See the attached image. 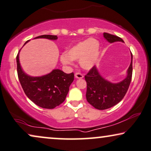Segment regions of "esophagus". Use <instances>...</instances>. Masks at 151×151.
<instances>
[{
  "label": "esophagus",
  "mask_w": 151,
  "mask_h": 151,
  "mask_svg": "<svg viewBox=\"0 0 151 151\" xmlns=\"http://www.w3.org/2000/svg\"><path fill=\"white\" fill-rule=\"evenodd\" d=\"M74 76H75V77L77 78V79H82V78H83V74L80 73V72H77V73H75Z\"/></svg>",
  "instance_id": "34e87169"
}]
</instances>
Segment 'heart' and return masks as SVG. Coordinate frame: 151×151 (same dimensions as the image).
<instances>
[{
	"instance_id": "obj_1",
	"label": "heart",
	"mask_w": 151,
	"mask_h": 151,
	"mask_svg": "<svg viewBox=\"0 0 151 151\" xmlns=\"http://www.w3.org/2000/svg\"><path fill=\"white\" fill-rule=\"evenodd\" d=\"M100 53V43L94 38L79 42L60 56V61L65 65H71L72 60H79L83 69L90 70L95 65Z\"/></svg>"
}]
</instances>
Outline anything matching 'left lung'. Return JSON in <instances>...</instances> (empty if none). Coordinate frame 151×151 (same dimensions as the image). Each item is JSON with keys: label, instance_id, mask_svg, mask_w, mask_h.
<instances>
[{"label": "left lung", "instance_id": "1", "mask_svg": "<svg viewBox=\"0 0 151 151\" xmlns=\"http://www.w3.org/2000/svg\"><path fill=\"white\" fill-rule=\"evenodd\" d=\"M104 37L109 42H123L118 36L104 33ZM132 76V61L128 70L127 76L123 81L113 83L106 81L99 74L96 67L93 66L85 75L87 83L86 100L93 107L99 110H104L111 108L122 100L126 94L130 84Z\"/></svg>", "mask_w": 151, "mask_h": 151}]
</instances>
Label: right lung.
Wrapping results in <instances>:
<instances>
[{
    "label": "right lung",
    "mask_w": 151,
    "mask_h": 151,
    "mask_svg": "<svg viewBox=\"0 0 151 151\" xmlns=\"http://www.w3.org/2000/svg\"><path fill=\"white\" fill-rule=\"evenodd\" d=\"M35 38L56 40L58 37L43 35ZM17 74L22 88L32 102L44 109H53L64 102L70 86L74 81L73 72L66 74L60 70H53L51 73L42 77H30L22 70L19 53L17 56Z\"/></svg>",
    "instance_id": "right-lung-1"
}]
</instances>
